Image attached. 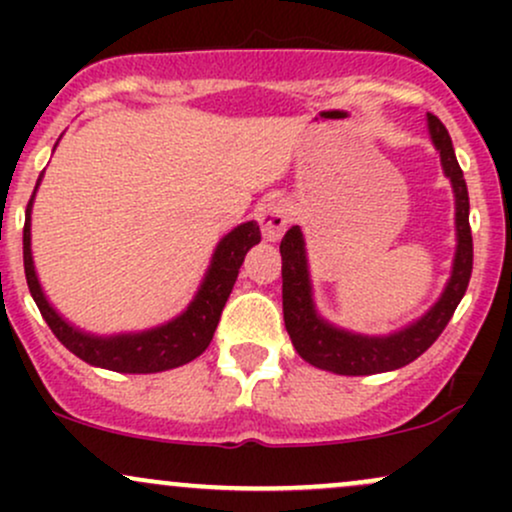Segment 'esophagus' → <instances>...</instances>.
I'll return each instance as SVG.
<instances>
[{
    "mask_svg": "<svg viewBox=\"0 0 512 512\" xmlns=\"http://www.w3.org/2000/svg\"><path fill=\"white\" fill-rule=\"evenodd\" d=\"M269 233H272V231H269V226H262V236L269 238Z\"/></svg>",
    "mask_w": 512,
    "mask_h": 512,
    "instance_id": "1",
    "label": "esophagus"
}]
</instances>
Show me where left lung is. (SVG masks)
<instances>
[{
	"label": "left lung",
	"mask_w": 512,
	"mask_h": 512,
	"mask_svg": "<svg viewBox=\"0 0 512 512\" xmlns=\"http://www.w3.org/2000/svg\"><path fill=\"white\" fill-rule=\"evenodd\" d=\"M43 173L38 175L35 190H38ZM28 199L26 207V223H23V272H26V284L31 291L35 305H38L40 315L48 322L60 342L79 356L81 361L91 363V366L117 370V373H161V370L178 368L182 363H190L207 349L211 337H214L216 325L223 305L231 296L233 284L238 279V269L243 264L245 255L252 245L260 243V226L257 223H243V226L233 228L226 238L216 245L214 257H211V267L204 276L202 286H199L195 301L185 313L175 317V320L158 325L154 330H144L137 334H115V337H93L76 327L69 325L64 317L57 313L48 303L40 281L35 276L33 255H31V211L33 197Z\"/></svg>",
	"instance_id": "1"
}]
</instances>
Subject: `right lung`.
Returning <instances> with one entry per match:
<instances>
[{"instance_id": "right-lung-1", "label": "right lung", "mask_w": 512, "mask_h": 512, "mask_svg": "<svg viewBox=\"0 0 512 512\" xmlns=\"http://www.w3.org/2000/svg\"><path fill=\"white\" fill-rule=\"evenodd\" d=\"M428 132L440 151L445 175L452 180L457 199V252L452 264V276L440 301L433 305L419 322L390 337H358L334 330L322 322L313 308L308 281V262H305L303 233L291 226L281 240V291H284V322L293 346L308 363L317 368L332 370L339 375H370L407 366L419 358L448 327L452 313L460 305L472 276V228H469V195L462 168L455 158L452 139L436 115H428Z\"/></svg>"}]
</instances>
